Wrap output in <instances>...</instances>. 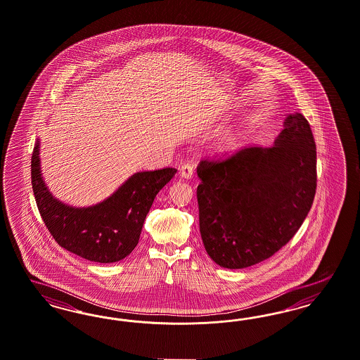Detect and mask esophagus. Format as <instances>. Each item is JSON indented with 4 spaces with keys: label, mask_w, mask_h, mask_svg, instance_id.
Returning <instances> with one entry per match:
<instances>
[{
    "label": "esophagus",
    "mask_w": 360,
    "mask_h": 360,
    "mask_svg": "<svg viewBox=\"0 0 360 360\" xmlns=\"http://www.w3.org/2000/svg\"><path fill=\"white\" fill-rule=\"evenodd\" d=\"M180 174H181V177H184L186 180L192 179V176H193V165L189 164V162H184L181 165V168H180Z\"/></svg>",
    "instance_id": "34e87169"
}]
</instances>
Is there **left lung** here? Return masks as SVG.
<instances>
[{
    "label": "left lung",
    "mask_w": 360,
    "mask_h": 360,
    "mask_svg": "<svg viewBox=\"0 0 360 360\" xmlns=\"http://www.w3.org/2000/svg\"><path fill=\"white\" fill-rule=\"evenodd\" d=\"M200 233L216 264H257L302 226L316 192V144L302 113L290 115L269 148L200 161Z\"/></svg>",
    "instance_id": "8db88e82"
}]
</instances>
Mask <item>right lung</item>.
Instances as JSON below:
<instances>
[{
	"label": "right lung",
	"instance_id": "1",
	"mask_svg": "<svg viewBox=\"0 0 360 360\" xmlns=\"http://www.w3.org/2000/svg\"><path fill=\"white\" fill-rule=\"evenodd\" d=\"M39 148L37 141L32 153V188L41 217L63 248L96 263H115L134 251L153 200L177 172L174 168L137 172L107 200L75 208L48 191Z\"/></svg>",
	"mask_w": 360,
	"mask_h": 360
}]
</instances>
